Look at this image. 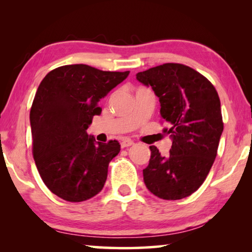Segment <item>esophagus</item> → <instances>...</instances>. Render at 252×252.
<instances>
[{
	"label": "esophagus",
	"instance_id": "esophagus-1",
	"mask_svg": "<svg viewBox=\"0 0 252 252\" xmlns=\"http://www.w3.org/2000/svg\"><path fill=\"white\" fill-rule=\"evenodd\" d=\"M133 144H134V142L131 141L130 139H125V140H122V142H121V148H127V147L133 146Z\"/></svg>",
	"mask_w": 252,
	"mask_h": 252
}]
</instances>
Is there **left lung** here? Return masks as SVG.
Listing matches in <instances>:
<instances>
[{"label":"left lung","mask_w":252,"mask_h":252,"mask_svg":"<svg viewBox=\"0 0 252 252\" xmlns=\"http://www.w3.org/2000/svg\"><path fill=\"white\" fill-rule=\"evenodd\" d=\"M160 101V114L169 123L172 139L167 157L151 146L143 180L151 193L164 200L189 197L206 180L217 157L222 116L218 93L207 78L179 63L151 67L136 73Z\"/></svg>","instance_id":"8db88e82"}]
</instances>
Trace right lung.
<instances>
[{"instance_id": "add662e5", "label": "right lung", "mask_w": 252, "mask_h": 252, "mask_svg": "<svg viewBox=\"0 0 252 252\" xmlns=\"http://www.w3.org/2000/svg\"><path fill=\"white\" fill-rule=\"evenodd\" d=\"M129 73L63 65L49 72L37 88L30 112L33 157L45 186L61 199L85 201L103 188L120 144L96 142L87 130L101 113L99 101Z\"/></svg>"}]
</instances>
